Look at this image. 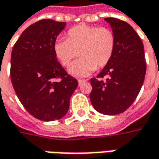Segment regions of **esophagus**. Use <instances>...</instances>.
Instances as JSON below:
<instances>
[{"label": "esophagus", "mask_w": 159, "mask_h": 159, "mask_svg": "<svg viewBox=\"0 0 159 159\" xmlns=\"http://www.w3.org/2000/svg\"><path fill=\"white\" fill-rule=\"evenodd\" d=\"M87 81L84 79H78V84L79 85H82L83 84H84V83H86Z\"/></svg>", "instance_id": "esophagus-1"}]
</instances>
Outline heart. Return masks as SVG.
Here are the masks:
<instances>
[{
    "instance_id": "heart-1",
    "label": "heart",
    "mask_w": 159,
    "mask_h": 159,
    "mask_svg": "<svg viewBox=\"0 0 159 159\" xmlns=\"http://www.w3.org/2000/svg\"><path fill=\"white\" fill-rule=\"evenodd\" d=\"M115 35L111 29L94 25H79L67 32L66 39H58L53 50L59 61L69 66V72L75 76H85L95 69L105 68L115 50Z\"/></svg>"
}]
</instances>
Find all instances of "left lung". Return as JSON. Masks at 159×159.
I'll return each instance as SVG.
<instances>
[{"label": "left lung", "instance_id": "8db88e82", "mask_svg": "<svg viewBox=\"0 0 159 159\" xmlns=\"http://www.w3.org/2000/svg\"><path fill=\"white\" fill-rule=\"evenodd\" d=\"M112 27L116 44L110 62L91 78L90 99L94 109L115 115L129 108L143 86L146 73L143 44L131 25L122 20L105 18Z\"/></svg>", "mask_w": 159, "mask_h": 159}]
</instances>
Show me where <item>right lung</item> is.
<instances>
[{
	"instance_id": "1",
	"label": "right lung",
	"mask_w": 159,
	"mask_h": 159,
	"mask_svg": "<svg viewBox=\"0 0 159 159\" xmlns=\"http://www.w3.org/2000/svg\"><path fill=\"white\" fill-rule=\"evenodd\" d=\"M65 22L43 19L30 25L16 42L11 53L10 78L20 102L38 120L64 117L78 86L58 61L53 45Z\"/></svg>"
}]
</instances>
